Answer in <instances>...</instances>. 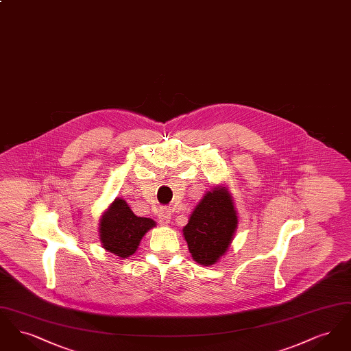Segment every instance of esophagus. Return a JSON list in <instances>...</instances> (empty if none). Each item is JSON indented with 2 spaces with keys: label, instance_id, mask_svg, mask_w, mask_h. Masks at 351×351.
<instances>
[{
  "label": "esophagus",
  "instance_id": "34e87169",
  "mask_svg": "<svg viewBox=\"0 0 351 351\" xmlns=\"http://www.w3.org/2000/svg\"><path fill=\"white\" fill-rule=\"evenodd\" d=\"M169 219H171V210L168 208H162L160 212H159V221H160V223L167 225Z\"/></svg>",
  "mask_w": 351,
  "mask_h": 351
}]
</instances>
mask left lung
Masks as SVG:
<instances>
[{"mask_svg":"<svg viewBox=\"0 0 351 351\" xmlns=\"http://www.w3.org/2000/svg\"><path fill=\"white\" fill-rule=\"evenodd\" d=\"M237 223L229 192L225 188L209 191L184 226V238L192 258L204 266L215 265L232 243Z\"/></svg>","mask_w":351,"mask_h":351,"instance_id":"obj_1","label":"left lung"}]
</instances>
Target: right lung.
Instances as JSON below:
<instances>
[{"label":"right lung","mask_w":351,"mask_h":351,"mask_svg":"<svg viewBox=\"0 0 351 351\" xmlns=\"http://www.w3.org/2000/svg\"><path fill=\"white\" fill-rule=\"evenodd\" d=\"M152 226V219L136 217L125 201L116 199L101 218V243L105 250L128 258L136 251L141 239Z\"/></svg>","instance_id":"1"}]
</instances>
